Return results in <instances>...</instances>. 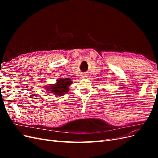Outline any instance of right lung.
I'll return each instance as SVG.
<instances>
[{"label":"right lung","instance_id":"1","mask_svg":"<svg viewBox=\"0 0 158 158\" xmlns=\"http://www.w3.org/2000/svg\"><path fill=\"white\" fill-rule=\"evenodd\" d=\"M72 84V81L70 78H66L65 79L57 80L56 84L50 85L47 88L49 90L48 92H52L55 95L60 96L63 94H65L69 92V86Z\"/></svg>","mask_w":158,"mask_h":158}]
</instances>
